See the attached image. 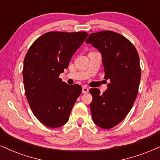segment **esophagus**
Listing matches in <instances>:
<instances>
[{
	"mask_svg": "<svg viewBox=\"0 0 160 160\" xmlns=\"http://www.w3.org/2000/svg\"><path fill=\"white\" fill-rule=\"evenodd\" d=\"M82 93H88V92H89V88H88L87 86H83L82 88Z\"/></svg>",
	"mask_w": 160,
	"mask_h": 160,
	"instance_id": "34e87169",
	"label": "esophagus"
}]
</instances>
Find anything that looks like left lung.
<instances>
[{
	"instance_id": "8db88e82",
	"label": "left lung",
	"mask_w": 160,
	"mask_h": 160,
	"mask_svg": "<svg viewBox=\"0 0 160 160\" xmlns=\"http://www.w3.org/2000/svg\"><path fill=\"white\" fill-rule=\"evenodd\" d=\"M86 42L101 52L104 79L111 80L103 94L98 89H89L92 120L99 127L109 129L123 120L136 99L141 80L139 56L129 40L111 31L92 33Z\"/></svg>"
}]
</instances>
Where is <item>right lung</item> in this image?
<instances>
[{"mask_svg": "<svg viewBox=\"0 0 160 160\" xmlns=\"http://www.w3.org/2000/svg\"><path fill=\"white\" fill-rule=\"evenodd\" d=\"M88 35L86 32L46 33L26 53L22 71L25 95L34 116L47 127L65 125L82 92L80 85H68L58 77Z\"/></svg>", "mask_w": 160, "mask_h": 160, "instance_id": "right-lung-1", "label": "right lung"}]
</instances>
